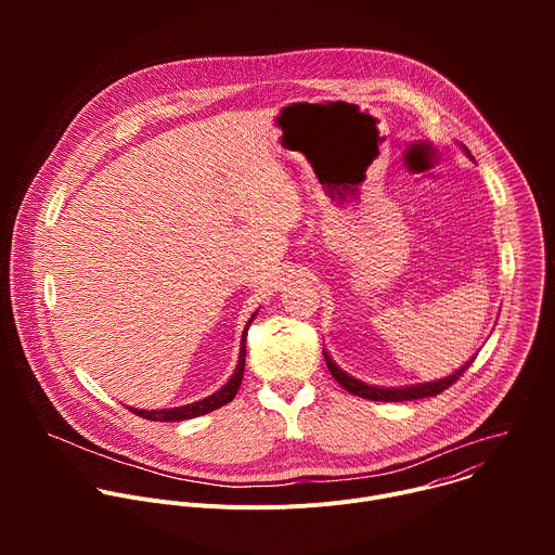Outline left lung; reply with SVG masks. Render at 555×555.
I'll list each match as a JSON object with an SVG mask.
<instances>
[{
	"mask_svg": "<svg viewBox=\"0 0 555 555\" xmlns=\"http://www.w3.org/2000/svg\"><path fill=\"white\" fill-rule=\"evenodd\" d=\"M461 149L465 151V155H469V151L461 144ZM472 157V155H469ZM325 353V360H327V366L334 375V379L345 386L349 392L358 395V398L362 400H373V402H411V400H422V398H433V395H439L441 390H446L448 386H452L461 375L463 371L472 364V360L477 356H472V360H467L463 366H459L452 375H446L441 379H433V382H420V384H409V386H375V384H366L353 375H349L347 371H343L334 358L330 356L327 349H323Z\"/></svg>",
	"mask_w": 555,
	"mask_h": 555,
	"instance_id": "8db88e82",
	"label": "left lung"
}]
</instances>
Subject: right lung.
Returning <instances> with one entry per match:
<instances>
[{"label":"right lung","mask_w":555,"mask_h":555,"mask_svg":"<svg viewBox=\"0 0 555 555\" xmlns=\"http://www.w3.org/2000/svg\"><path fill=\"white\" fill-rule=\"evenodd\" d=\"M257 311L250 315V321L246 323L244 327V334H242V347H240V360H236V369L234 373L230 375V379L219 388L215 390L212 395H208V398L199 400V402H193V404H186V406H176V409H157V411H144V409H133L129 406L131 413H135L138 417L142 420H151V422H184V420H193V417H199V415H206L210 411H217L219 406H225L228 402L234 400L236 390H240L242 386V379H244V369H246V336H248V327L253 325Z\"/></svg>","instance_id":"obj_1"}]
</instances>
